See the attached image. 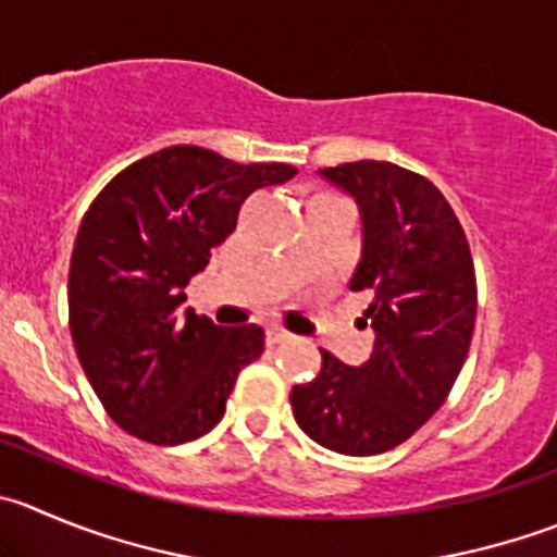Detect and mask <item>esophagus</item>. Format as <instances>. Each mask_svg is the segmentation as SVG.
Wrapping results in <instances>:
<instances>
[{"label": "esophagus", "instance_id": "1", "mask_svg": "<svg viewBox=\"0 0 557 557\" xmlns=\"http://www.w3.org/2000/svg\"><path fill=\"white\" fill-rule=\"evenodd\" d=\"M293 342V333H287L284 327H268V344H287Z\"/></svg>", "mask_w": 557, "mask_h": 557}]
</instances>
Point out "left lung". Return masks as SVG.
I'll return each mask as SVG.
<instances>
[{
  "label": "left lung",
  "mask_w": 557,
  "mask_h": 557,
  "mask_svg": "<svg viewBox=\"0 0 557 557\" xmlns=\"http://www.w3.org/2000/svg\"><path fill=\"white\" fill-rule=\"evenodd\" d=\"M361 215V259L349 289L372 293V355L347 367L322 352L311 383L289 394L311 441L347 457L399 446L446 401L475 325V273L446 196L388 161L320 169Z\"/></svg>",
  "instance_id": "8db88e82"
}]
</instances>
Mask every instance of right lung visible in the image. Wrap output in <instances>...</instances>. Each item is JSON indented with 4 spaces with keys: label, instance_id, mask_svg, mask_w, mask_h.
I'll return each mask as SVG.
<instances>
[{
    "label": "right lung",
    "instance_id": "1",
    "mask_svg": "<svg viewBox=\"0 0 557 557\" xmlns=\"http://www.w3.org/2000/svg\"><path fill=\"white\" fill-rule=\"evenodd\" d=\"M295 174L289 163L246 166L174 145L131 163L89 205L67 273L71 333L89 385L125 432L180 446L224 418L264 331L183 309L185 287L235 232L246 196Z\"/></svg>",
    "mask_w": 557,
    "mask_h": 557
}]
</instances>
